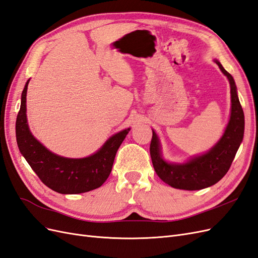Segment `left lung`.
Masks as SVG:
<instances>
[{
	"instance_id": "obj_1",
	"label": "left lung",
	"mask_w": 258,
	"mask_h": 258,
	"mask_svg": "<svg viewBox=\"0 0 258 258\" xmlns=\"http://www.w3.org/2000/svg\"><path fill=\"white\" fill-rule=\"evenodd\" d=\"M228 77L231 93V115L222 139L212 150L183 165H172L161 158L159 141L153 131L150 153L156 173L166 184L178 189L198 190L216 184L228 172L238 148L243 140L244 114L237 95L232 76L215 60Z\"/></svg>"
}]
</instances>
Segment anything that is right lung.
Wrapping results in <instances>:
<instances>
[{"mask_svg": "<svg viewBox=\"0 0 258 258\" xmlns=\"http://www.w3.org/2000/svg\"><path fill=\"white\" fill-rule=\"evenodd\" d=\"M27 82L21 95L16 120V138L20 153L41 181L59 194H81L96 189L110 175L115 156L130 128L116 134L96 154L87 158L60 157L45 148L31 135L27 123Z\"/></svg>", "mask_w": 258, "mask_h": 258, "instance_id": "add662e5", "label": "right lung"}]
</instances>
